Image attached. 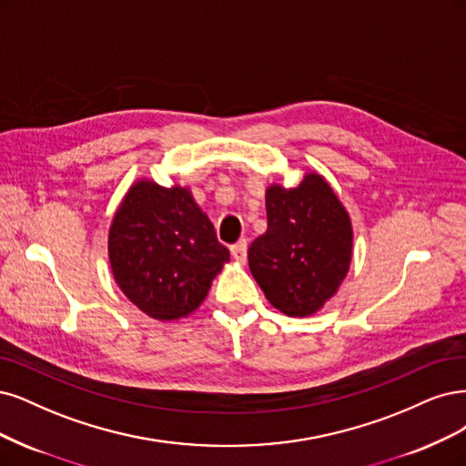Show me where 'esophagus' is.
<instances>
[{"label": "esophagus", "mask_w": 466, "mask_h": 466, "mask_svg": "<svg viewBox=\"0 0 466 466\" xmlns=\"http://www.w3.org/2000/svg\"><path fill=\"white\" fill-rule=\"evenodd\" d=\"M231 254H233V258H235L238 264H245V262H247V254H248L247 240L243 238V240H238L237 245H233V247H231Z\"/></svg>", "instance_id": "1"}]
</instances>
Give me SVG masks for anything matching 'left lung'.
<instances>
[{
	"instance_id": "obj_1",
	"label": "left lung",
	"mask_w": 466,
	"mask_h": 466,
	"mask_svg": "<svg viewBox=\"0 0 466 466\" xmlns=\"http://www.w3.org/2000/svg\"><path fill=\"white\" fill-rule=\"evenodd\" d=\"M268 231L248 248V266L271 307L304 318L318 312L347 278L352 226L341 200L316 171L299 187L269 185Z\"/></svg>"
}]
</instances>
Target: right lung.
Here are the masks:
<instances>
[{
	"instance_id": "add662e5",
	"label": "right lung",
	"mask_w": 466,
	"mask_h": 466,
	"mask_svg": "<svg viewBox=\"0 0 466 466\" xmlns=\"http://www.w3.org/2000/svg\"><path fill=\"white\" fill-rule=\"evenodd\" d=\"M107 252L125 297L162 322L195 312L229 262V250L190 190L150 179L127 190L111 221Z\"/></svg>"
}]
</instances>
